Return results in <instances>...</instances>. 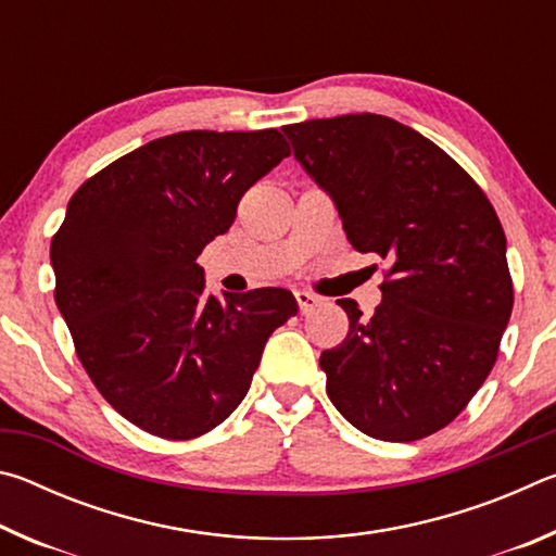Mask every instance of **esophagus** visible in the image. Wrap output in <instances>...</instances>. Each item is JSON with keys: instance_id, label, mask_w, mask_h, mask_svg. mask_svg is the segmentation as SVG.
Here are the masks:
<instances>
[{"instance_id": "34e87169", "label": "esophagus", "mask_w": 556, "mask_h": 556, "mask_svg": "<svg viewBox=\"0 0 556 556\" xmlns=\"http://www.w3.org/2000/svg\"><path fill=\"white\" fill-rule=\"evenodd\" d=\"M296 304H299V312L301 314H312L314 308L321 304V299L318 296H314V294H308V291H296Z\"/></svg>"}]
</instances>
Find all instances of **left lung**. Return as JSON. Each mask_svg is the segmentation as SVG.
Masks as SVG:
<instances>
[{"mask_svg":"<svg viewBox=\"0 0 556 556\" xmlns=\"http://www.w3.org/2000/svg\"><path fill=\"white\" fill-rule=\"evenodd\" d=\"M281 129L353 248L390 260L370 318L353 299L338 301L351 328L321 353L328 397L372 439L434 434L481 390L510 321L513 279L491 201L444 149L392 117Z\"/></svg>","mask_w":556,"mask_h":556,"instance_id":"8db88e82","label":"left lung"}]
</instances>
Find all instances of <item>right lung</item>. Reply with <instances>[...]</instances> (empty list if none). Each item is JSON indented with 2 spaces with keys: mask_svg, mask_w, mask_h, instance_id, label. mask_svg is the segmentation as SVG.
Listing matches in <instances>:
<instances>
[{
  "mask_svg": "<svg viewBox=\"0 0 556 556\" xmlns=\"http://www.w3.org/2000/svg\"><path fill=\"white\" fill-rule=\"evenodd\" d=\"M291 149L279 129L176 131L73 193L51 240L55 306L102 397L149 434L184 441L230 417L291 291L205 294L199 255Z\"/></svg>",
  "mask_w": 556,
  "mask_h": 556,
  "instance_id": "1",
  "label": "right lung"
}]
</instances>
